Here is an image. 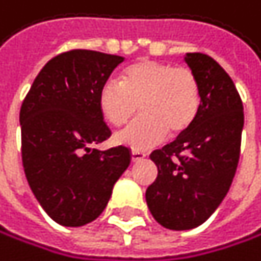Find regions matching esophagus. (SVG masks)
<instances>
[{"mask_svg":"<svg viewBox=\"0 0 261 261\" xmlns=\"http://www.w3.org/2000/svg\"><path fill=\"white\" fill-rule=\"evenodd\" d=\"M145 158V153L144 152H132V161L133 163H138V161H141V160H144Z\"/></svg>","mask_w":261,"mask_h":261,"instance_id":"esophagus-1","label":"esophagus"}]
</instances>
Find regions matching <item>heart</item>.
Here are the masks:
<instances>
[{
	"label": "heart",
	"instance_id": "heart-1",
	"mask_svg": "<svg viewBox=\"0 0 261 261\" xmlns=\"http://www.w3.org/2000/svg\"><path fill=\"white\" fill-rule=\"evenodd\" d=\"M101 117L113 126L132 119L138 105L142 117L117 135V142L141 152L160 144L167 132L178 136L191 126L200 109V86L193 70L141 59L122 70L120 80L98 91Z\"/></svg>",
	"mask_w": 261,
	"mask_h": 261
}]
</instances>
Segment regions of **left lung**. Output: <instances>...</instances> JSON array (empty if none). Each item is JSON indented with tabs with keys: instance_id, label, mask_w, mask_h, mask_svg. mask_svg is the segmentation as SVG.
<instances>
[{
	"instance_id": "left-lung-1",
	"label": "left lung",
	"mask_w": 261,
	"mask_h": 261,
	"mask_svg": "<svg viewBox=\"0 0 261 261\" xmlns=\"http://www.w3.org/2000/svg\"><path fill=\"white\" fill-rule=\"evenodd\" d=\"M200 86V109L185 133L150 155L158 177L145 200L155 221L169 230L203 224L227 196L240 160L243 103L225 70L210 56L186 53Z\"/></svg>"
}]
</instances>
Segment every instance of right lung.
Instances as JSON below:
<instances>
[{"instance_id":"right-lung-1","label":"right lung","mask_w":261,"mask_h":261,"mask_svg":"<svg viewBox=\"0 0 261 261\" xmlns=\"http://www.w3.org/2000/svg\"><path fill=\"white\" fill-rule=\"evenodd\" d=\"M122 56L72 49L48 61L20 109L24 174L45 213L81 227L106 208L132 161L129 148H95L111 136L98 109V91Z\"/></svg>"}]
</instances>
